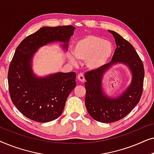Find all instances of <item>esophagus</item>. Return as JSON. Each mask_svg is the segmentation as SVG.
<instances>
[{"label": "esophagus", "instance_id": "obj_1", "mask_svg": "<svg viewBox=\"0 0 154 154\" xmlns=\"http://www.w3.org/2000/svg\"><path fill=\"white\" fill-rule=\"evenodd\" d=\"M77 79L80 82H84L85 81V76L83 73H80L79 75H77Z\"/></svg>", "mask_w": 154, "mask_h": 154}]
</instances>
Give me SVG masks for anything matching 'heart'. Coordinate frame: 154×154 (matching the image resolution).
Listing matches in <instances>:
<instances>
[{
    "label": "heart",
    "instance_id": "heart-1",
    "mask_svg": "<svg viewBox=\"0 0 154 154\" xmlns=\"http://www.w3.org/2000/svg\"><path fill=\"white\" fill-rule=\"evenodd\" d=\"M72 52L78 60L86 62L88 69L94 70L106 64L112 56L113 46L111 42L94 34H89L75 42ZM71 62H76L72 57Z\"/></svg>",
    "mask_w": 154,
    "mask_h": 154
}]
</instances>
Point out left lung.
I'll return each mask as SVG.
<instances>
[{"label": "left lung", "instance_id": "8db88e82", "mask_svg": "<svg viewBox=\"0 0 154 154\" xmlns=\"http://www.w3.org/2000/svg\"><path fill=\"white\" fill-rule=\"evenodd\" d=\"M115 38L116 49L110 62L86 72L85 103L92 119L102 123H112L125 117L140 102L143 92L144 69L133 46L121 35L109 30ZM123 63L132 72V81L126 91L116 98L107 97L102 90L103 73L113 64Z\"/></svg>", "mask_w": 154, "mask_h": 154}]
</instances>
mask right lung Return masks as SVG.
Masks as SVG:
<instances>
[{"label":"right lung","mask_w":154,"mask_h":154,"mask_svg":"<svg viewBox=\"0 0 154 154\" xmlns=\"http://www.w3.org/2000/svg\"><path fill=\"white\" fill-rule=\"evenodd\" d=\"M75 27L45 26L23 40L10 64L8 87L12 102L18 110L32 121L47 123L62 114L70 92L75 87V73H57L37 77L31 69L33 54L39 48L54 41H68Z\"/></svg>","instance_id":"obj_1"}]
</instances>
